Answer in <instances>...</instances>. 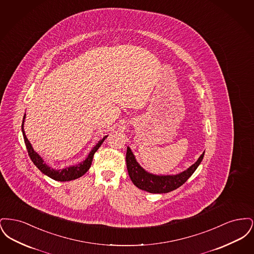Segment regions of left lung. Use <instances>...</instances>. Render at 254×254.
<instances>
[{"mask_svg":"<svg viewBox=\"0 0 254 254\" xmlns=\"http://www.w3.org/2000/svg\"><path fill=\"white\" fill-rule=\"evenodd\" d=\"M204 154L205 151L191 167L176 175H154L145 171L137 163L131 149L128 146L127 149L126 161L128 175L138 189L150 193H167L178 189L187 182L201 164Z\"/></svg>","mask_w":254,"mask_h":254,"instance_id":"left-lung-1","label":"left lung"}]
</instances>
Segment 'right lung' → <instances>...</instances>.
<instances>
[{
	"mask_svg": "<svg viewBox=\"0 0 254 254\" xmlns=\"http://www.w3.org/2000/svg\"><path fill=\"white\" fill-rule=\"evenodd\" d=\"M24 119H25V114L24 115V118H23V124H22V132H23V136H24V144L26 145V148H27V152H28V155L31 159V161L34 163V165L36 166L38 169H40L44 174L48 175L49 177H50L51 179L53 180H56V181L65 182V181H71V180H75L81 176H83L85 174V172L89 169L90 166H91V163H92V159L93 156L95 154L98 148L101 146V145L103 144V142L105 141V139L108 137L105 136L102 140H100L98 142V144L91 149V151L89 152V154L87 155V157L85 159L84 162L78 164V165H75L72 167H68V168H65V169H54L52 168L49 167L45 161L43 160V158L41 157L36 151L33 149L32 145L29 143L28 139L26 138V135L24 133Z\"/></svg>",
	"mask_w": 254,
	"mask_h": 254,
	"instance_id": "right-lung-1",
	"label": "right lung"
}]
</instances>
